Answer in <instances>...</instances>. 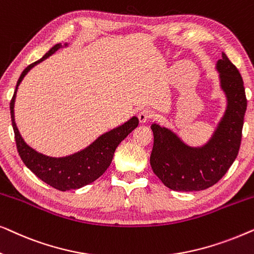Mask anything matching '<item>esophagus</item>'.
<instances>
[{
  "label": "esophagus",
  "instance_id": "obj_1",
  "mask_svg": "<svg viewBox=\"0 0 254 254\" xmlns=\"http://www.w3.org/2000/svg\"><path fill=\"white\" fill-rule=\"evenodd\" d=\"M137 117H138V121H140L141 124H144V123H147L149 119H151L152 112L149 110H142L141 112L138 113Z\"/></svg>",
  "mask_w": 254,
  "mask_h": 254
}]
</instances>
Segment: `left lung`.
Returning <instances> with one entry per match:
<instances>
[{"instance_id": "1", "label": "left lung", "mask_w": 254, "mask_h": 254, "mask_svg": "<svg viewBox=\"0 0 254 254\" xmlns=\"http://www.w3.org/2000/svg\"><path fill=\"white\" fill-rule=\"evenodd\" d=\"M227 106L209 140L202 145L187 144L168 127L152 123V171L166 187L180 192L202 190L216 184L237 157L248 100L238 69L222 53L215 64Z\"/></svg>"}]
</instances>
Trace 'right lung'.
<instances>
[{
	"label": "right lung",
	"instance_id": "right-lung-1",
	"mask_svg": "<svg viewBox=\"0 0 254 254\" xmlns=\"http://www.w3.org/2000/svg\"><path fill=\"white\" fill-rule=\"evenodd\" d=\"M67 46L68 43L64 45H54L40 60L27 65L19 76L12 99L10 102V114H11L12 128L15 131L17 150L24 164L44 183L64 192L81 189L98 179L110 166L114 151L120 142L125 140L127 135L131 133V130L135 129L138 125L137 117H131L126 123L100 135L86 148L64 157H51L41 154L31 148L24 141L15 121V100L20 82L34 65L50 58L60 48Z\"/></svg>",
	"mask_w": 254,
	"mask_h": 254
}]
</instances>
